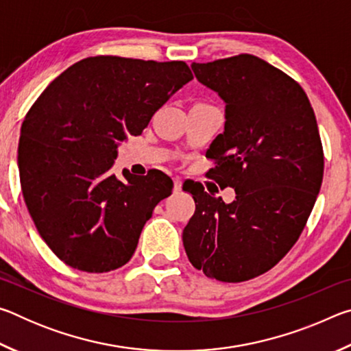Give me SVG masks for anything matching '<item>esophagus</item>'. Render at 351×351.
I'll list each match as a JSON object with an SVG mask.
<instances>
[{"label":"esophagus","mask_w":351,"mask_h":351,"mask_svg":"<svg viewBox=\"0 0 351 351\" xmlns=\"http://www.w3.org/2000/svg\"><path fill=\"white\" fill-rule=\"evenodd\" d=\"M181 187H182V181L180 180V178H175V180H173V192L178 193L181 190Z\"/></svg>","instance_id":"obj_1"}]
</instances>
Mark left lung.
Here are the masks:
<instances>
[{
  "mask_svg": "<svg viewBox=\"0 0 351 351\" xmlns=\"http://www.w3.org/2000/svg\"><path fill=\"white\" fill-rule=\"evenodd\" d=\"M192 69L226 102L224 132L206 152L215 167L206 176L235 189V199L226 204L203 184L187 187L197 207L184 228V249L207 277L245 282L288 254L316 203L324 178L316 116L299 83L255 56Z\"/></svg>",
  "mask_w": 351,
  "mask_h": 351,
  "instance_id": "8db88e82",
  "label": "left lung"
}]
</instances>
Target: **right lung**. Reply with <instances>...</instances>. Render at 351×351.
<instances>
[{"label": "right lung", "mask_w": 351, "mask_h": 351, "mask_svg": "<svg viewBox=\"0 0 351 351\" xmlns=\"http://www.w3.org/2000/svg\"><path fill=\"white\" fill-rule=\"evenodd\" d=\"M193 79L186 62L88 57L49 83L23 121V197L41 239L63 263L108 272L133 257L139 235L173 181L111 173L117 144L139 136Z\"/></svg>", "instance_id": "right-lung-1"}]
</instances>
